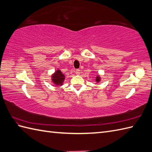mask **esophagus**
Instances as JSON below:
<instances>
[{"label":"esophagus","mask_w":152,"mask_h":152,"mask_svg":"<svg viewBox=\"0 0 152 152\" xmlns=\"http://www.w3.org/2000/svg\"><path fill=\"white\" fill-rule=\"evenodd\" d=\"M75 72H76V75H80V70H79V69H76V71H75Z\"/></svg>","instance_id":"esophagus-1"}]
</instances>
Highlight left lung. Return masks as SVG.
<instances>
[{"mask_svg": "<svg viewBox=\"0 0 152 152\" xmlns=\"http://www.w3.org/2000/svg\"><path fill=\"white\" fill-rule=\"evenodd\" d=\"M96 81L97 82H99V81H100V77H99V76H97V77H96Z\"/></svg>", "mask_w": 152, "mask_h": 152, "instance_id": "left-lung-1", "label": "left lung"}]
</instances>
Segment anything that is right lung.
<instances>
[{
    "label": "right lung",
    "mask_w": 152,
    "mask_h": 152,
    "mask_svg": "<svg viewBox=\"0 0 152 152\" xmlns=\"http://www.w3.org/2000/svg\"><path fill=\"white\" fill-rule=\"evenodd\" d=\"M65 76L64 75H63L62 72L59 70H58L54 75H52V81L56 85H61L63 84V81H64Z\"/></svg>",
    "instance_id": "right-lung-1"
}]
</instances>
